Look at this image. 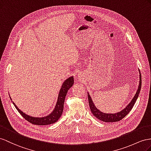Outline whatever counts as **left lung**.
Listing matches in <instances>:
<instances>
[{
  "mask_svg": "<svg viewBox=\"0 0 151 151\" xmlns=\"http://www.w3.org/2000/svg\"><path fill=\"white\" fill-rule=\"evenodd\" d=\"M139 86L137 89V91L136 92V94L134 96L133 99L131 100V101L129 103V104L127 105L124 109L122 110V111H119V112L117 114H106L103 113L101 111H100L97 108L94 106V104L93 103V101L91 98V96L88 94V103H89V106L91 109V112L92 113L95 117L101 120V121L105 122H117L121 121L124 117H125L126 116L129 114V111L133 109V107L134 105L135 102H136L137 99L138 97L139 93L141 90V86H142V77L141 74L140 73V82H139Z\"/></svg>",
  "mask_w": 151,
  "mask_h": 151,
  "instance_id": "obj_1",
  "label": "left lung"
}]
</instances>
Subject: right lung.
<instances>
[{"label": "right lung", "instance_id": "add662e5", "mask_svg": "<svg viewBox=\"0 0 151 151\" xmlns=\"http://www.w3.org/2000/svg\"><path fill=\"white\" fill-rule=\"evenodd\" d=\"M74 83V78L73 76L69 77L67 80L64 81L63 86L60 90L59 97H58L57 102L53 111L50 115L46 116V117H34L25 114V113L22 111L18 108L16 106V105L13 102V105L15 108L17 109L18 112L21 114V115L28 122L33 124L35 125L44 126V125H49L51 124H53L56 122L58 119H59L60 116L63 114V111L64 110V103L65 96L67 94L68 90L70 88Z\"/></svg>", "mask_w": 151, "mask_h": 151}]
</instances>
